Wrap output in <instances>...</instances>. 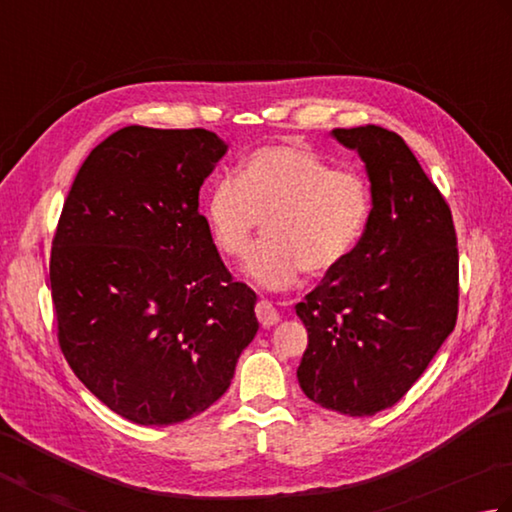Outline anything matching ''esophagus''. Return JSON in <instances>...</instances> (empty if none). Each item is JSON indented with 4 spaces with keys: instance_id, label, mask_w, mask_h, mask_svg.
Listing matches in <instances>:
<instances>
[{
    "instance_id": "obj_1",
    "label": "esophagus",
    "mask_w": 512,
    "mask_h": 512,
    "mask_svg": "<svg viewBox=\"0 0 512 512\" xmlns=\"http://www.w3.org/2000/svg\"><path fill=\"white\" fill-rule=\"evenodd\" d=\"M255 315H257L259 324H262V327H266V329L280 322V313H277L275 306H273L271 302H268V300H259V302H257Z\"/></svg>"
}]
</instances>
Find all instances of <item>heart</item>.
<instances>
[{
	"label": "heart",
	"instance_id": "obj_1",
	"mask_svg": "<svg viewBox=\"0 0 512 512\" xmlns=\"http://www.w3.org/2000/svg\"><path fill=\"white\" fill-rule=\"evenodd\" d=\"M212 244L241 259L259 230L266 241L246 262V275L264 288H288L302 271L327 277L347 262L365 230L369 192L349 170H331L300 145L259 147L219 181L203 206Z\"/></svg>",
	"mask_w": 512,
	"mask_h": 512
}]
</instances>
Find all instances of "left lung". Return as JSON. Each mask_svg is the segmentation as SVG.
<instances>
[{
  "mask_svg": "<svg viewBox=\"0 0 512 512\" xmlns=\"http://www.w3.org/2000/svg\"><path fill=\"white\" fill-rule=\"evenodd\" d=\"M365 161L371 212L349 259L295 304L309 331L297 380L327 410L374 416L401 401L459 313L452 212L396 132L333 129Z\"/></svg>",
  "mask_w": 512,
  "mask_h": 512,
  "instance_id": "left-lung-1",
  "label": "left lung"
}]
</instances>
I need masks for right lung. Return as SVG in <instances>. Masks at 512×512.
Listing matches in <instances>:
<instances>
[{"instance_id":"add662e5","label":"right lung","mask_w":512,"mask_h":512,"mask_svg":"<svg viewBox=\"0 0 512 512\" xmlns=\"http://www.w3.org/2000/svg\"><path fill=\"white\" fill-rule=\"evenodd\" d=\"M228 145L129 125L82 163L51 248L58 342L82 385L138 425L219 401L259 322L212 244L199 190Z\"/></svg>"}]
</instances>
